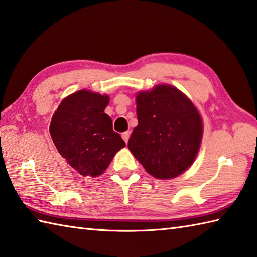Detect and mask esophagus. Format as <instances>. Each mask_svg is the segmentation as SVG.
Wrapping results in <instances>:
<instances>
[{
	"instance_id": "1",
	"label": "esophagus",
	"mask_w": 257,
	"mask_h": 257,
	"mask_svg": "<svg viewBox=\"0 0 257 257\" xmlns=\"http://www.w3.org/2000/svg\"><path fill=\"white\" fill-rule=\"evenodd\" d=\"M122 139L124 140L125 143H128V139H129V136H130V133L129 132H124V133H122Z\"/></svg>"
}]
</instances>
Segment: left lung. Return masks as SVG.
<instances>
[{
    "label": "left lung",
    "instance_id": "obj_1",
    "mask_svg": "<svg viewBox=\"0 0 257 257\" xmlns=\"http://www.w3.org/2000/svg\"><path fill=\"white\" fill-rule=\"evenodd\" d=\"M136 102L138 125L128 140L129 150L154 177H177L198 153L203 124L197 109L168 84L138 93Z\"/></svg>",
    "mask_w": 257,
    "mask_h": 257
}]
</instances>
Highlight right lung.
Returning <instances> with one entry per match:
<instances>
[{"label": "right lung", "mask_w": 257, "mask_h": 257, "mask_svg": "<svg viewBox=\"0 0 257 257\" xmlns=\"http://www.w3.org/2000/svg\"><path fill=\"white\" fill-rule=\"evenodd\" d=\"M108 103V95L80 90L65 98L52 117L50 134L55 147L82 176L101 175L125 146L104 113Z\"/></svg>", "instance_id": "add662e5"}]
</instances>
